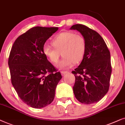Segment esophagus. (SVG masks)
<instances>
[{
    "mask_svg": "<svg viewBox=\"0 0 125 125\" xmlns=\"http://www.w3.org/2000/svg\"><path fill=\"white\" fill-rule=\"evenodd\" d=\"M67 73H69L68 71H61V74L62 76H64L66 74H67Z\"/></svg>",
    "mask_w": 125,
    "mask_h": 125,
    "instance_id": "34e87169",
    "label": "esophagus"
}]
</instances>
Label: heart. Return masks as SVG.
<instances>
[{"mask_svg": "<svg viewBox=\"0 0 125 125\" xmlns=\"http://www.w3.org/2000/svg\"><path fill=\"white\" fill-rule=\"evenodd\" d=\"M52 46L45 44L43 52L51 62L56 63L62 54V59L58 63L59 69H67L73 65L74 62L81 61L86 51V41L81 35L70 31H66L58 34L53 38Z\"/></svg>", "mask_w": 125, "mask_h": 125, "instance_id": "1", "label": "heart"}]
</instances>
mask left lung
<instances>
[{"mask_svg":"<svg viewBox=\"0 0 125 125\" xmlns=\"http://www.w3.org/2000/svg\"><path fill=\"white\" fill-rule=\"evenodd\" d=\"M70 30L81 33L86 41V51L81 64L72 71L75 77L73 91L82 104L98 102L108 92L111 74L110 53L100 35L83 24Z\"/></svg>","mask_w":125,"mask_h":125,"instance_id":"left-lung-1","label":"left lung"}]
</instances>
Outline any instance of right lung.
<instances>
[{
	"instance_id": "1",
	"label": "right lung",
	"mask_w": 125,
	"mask_h": 125,
	"mask_svg": "<svg viewBox=\"0 0 125 125\" xmlns=\"http://www.w3.org/2000/svg\"><path fill=\"white\" fill-rule=\"evenodd\" d=\"M58 27H35L20 35L13 44L8 58L11 83L21 101L41 109L52 102L60 72L43 52L46 41Z\"/></svg>"
}]
</instances>
